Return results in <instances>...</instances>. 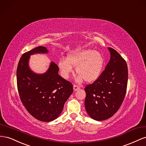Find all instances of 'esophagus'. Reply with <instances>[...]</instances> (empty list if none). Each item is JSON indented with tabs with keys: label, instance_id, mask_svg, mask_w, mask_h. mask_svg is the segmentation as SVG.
<instances>
[{
	"label": "esophagus",
	"instance_id": "34e87169",
	"mask_svg": "<svg viewBox=\"0 0 146 146\" xmlns=\"http://www.w3.org/2000/svg\"><path fill=\"white\" fill-rule=\"evenodd\" d=\"M80 89V87L78 86H76V85H74L73 86V90L74 91H76L77 90Z\"/></svg>",
	"mask_w": 146,
	"mask_h": 146
}]
</instances>
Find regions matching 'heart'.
Returning <instances> with one entry per match:
<instances>
[{
    "instance_id": "b5f03b06",
    "label": "heart",
    "mask_w": 146,
    "mask_h": 146,
    "mask_svg": "<svg viewBox=\"0 0 146 146\" xmlns=\"http://www.w3.org/2000/svg\"><path fill=\"white\" fill-rule=\"evenodd\" d=\"M104 64L105 60L100 52L93 49H83L70 52L67 58H61L58 67L65 79H68L73 72V66L76 67V73L80 75L79 81L83 79L87 82H92L100 76Z\"/></svg>"
}]
</instances>
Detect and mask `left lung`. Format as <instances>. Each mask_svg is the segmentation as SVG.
I'll return each instance as SVG.
<instances>
[{"mask_svg":"<svg viewBox=\"0 0 146 146\" xmlns=\"http://www.w3.org/2000/svg\"><path fill=\"white\" fill-rule=\"evenodd\" d=\"M111 59L96 81L86 86L85 108L94 120L111 117L121 106L127 92L128 67L123 57L111 48Z\"/></svg>","mask_w":146,"mask_h":146,"instance_id":"obj_1","label":"left lung"}]
</instances>
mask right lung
<instances>
[{
    "mask_svg": "<svg viewBox=\"0 0 146 146\" xmlns=\"http://www.w3.org/2000/svg\"><path fill=\"white\" fill-rule=\"evenodd\" d=\"M48 52L46 47L38 46L25 52L21 57L16 72L21 100L33 117L43 122L56 119L73 92L72 83L58 74L59 69L54 62H51L43 74L35 73L29 68L31 55Z\"/></svg>",
    "mask_w": 146,
    "mask_h": 146,
    "instance_id": "obj_1",
    "label": "right lung"
}]
</instances>
